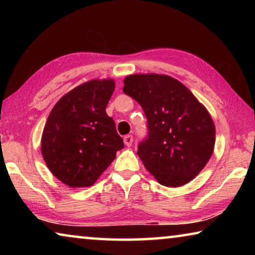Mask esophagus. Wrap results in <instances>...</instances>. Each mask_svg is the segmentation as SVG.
Masks as SVG:
<instances>
[{
  "instance_id": "esophagus-1",
  "label": "esophagus",
  "mask_w": 255,
  "mask_h": 255,
  "mask_svg": "<svg viewBox=\"0 0 255 255\" xmlns=\"http://www.w3.org/2000/svg\"><path fill=\"white\" fill-rule=\"evenodd\" d=\"M133 140V137L131 135H126L124 137V143L126 146H131Z\"/></svg>"
}]
</instances>
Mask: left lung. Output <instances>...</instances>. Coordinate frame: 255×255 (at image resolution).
<instances>
[{"label": "left lung", "mask_w": 255, "mask_h": 255, "mask_svg": "<svg viewBox=\"0 0 255 255\" xmlns=\"http://www.w3.org/2000/svg\"><path fill=\"white\" fill-rule=\"evenodd\" d=\"M123 91L139 103L147 119V136L137 154L155 179L180 187L204 169L215 146V125L206 108L171 76L135 74Z\"/></svg>", "instance_id": "1"}]
</instances>
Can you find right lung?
<instances>
[{
	"label": "right lung",
	"mask_w": 255,
	"mask_h": 255,
	"mask_svg": "<svg viewBox=\"0 0 255 255\" xmlns=\"http://www.w3.org/2000/svg\"><path fill=\"white\" fill-rule=\"evenodd\" d=\"M112 80L86 82L56 103L45 125L41 153L56 178L72 188L90 187L124 148L106 108Z\"/></svg>",
	"instance_id": "right-lung-1"
}]
</instances>
